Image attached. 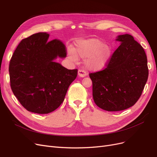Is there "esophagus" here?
<instances>
[{
	"label": "esophagus",
	"mask_w": 157,
	"mask_h": 157,
	"mask_svg": "<svg viewBox=\"0 0 157 157\" xmlns=\"http://www.w3.org/2000/svg\"><path fill=\"white\" fill-rule=\"evenodd\" d=\"M86 74H87L86 72L84 70L78 69V75L80 77H84L86 75Z\"/></svg>",
	"instance_id": "1"
}]
</instances>
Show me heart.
<instances>
[{"label": "heart", "mask_w": 157, "mask_h": 157, "mask_svg": "<svg viewBox=\"0 0 157 157\" xmlns=\"http://www.w3.org/2000/svg\"><path fill=\"white\" fill-rule=\"evenodd\" d=\"M110 55V47L96 39L78 42L73 52H70L71 58L74 60L86 58V67L92 71L100 70L105 67Z\"/></svg>", "instance_id": "1"}]
</instances>
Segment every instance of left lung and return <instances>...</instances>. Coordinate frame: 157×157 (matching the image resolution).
<instances>
[{
  "label": "left lung",
  "mask_w": 157,
  "mask_h": 157,
  "mask_svg": "<svg viewBox=\"0 0 157 157\" xmlns=\"http://www.w3.org/2000/svg\"><path fill=\"white\" fill-rule=\"evenodd\" d=\"M121 44L109 58L105 67L89 74L97 106L107 111L133 106L141 96L149 75L144 49L132 35L118 36Z\"/></svg>",
  "instance_id": "8db88e82"
}]
</instances>
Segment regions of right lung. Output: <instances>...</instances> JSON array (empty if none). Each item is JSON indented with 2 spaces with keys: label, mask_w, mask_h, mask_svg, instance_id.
Instances as JSON below:
<instances>
[{
  "label": "right lung",
  "mask_w": 157,
  "mask_h": 157,
  "mask_svg": "<svg viewBox=\"0 0 157 157\" xmlns=\"http://www.w3.org/2000/svg\"><path fill=\"white\" fill-rule=\"evenodd\" d=\"M49 34L38 33L23 39L9 64L12 92L28 111L48 114L64 101L78 69H67L54 60L65 58V45L59 39L48 41Z\"/></svg>",
  "instance_id": "obj_1"
}]
</instances>
